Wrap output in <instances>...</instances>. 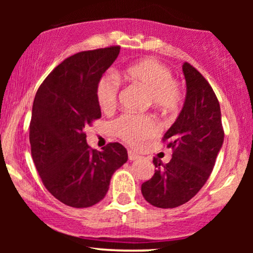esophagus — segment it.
<instances>
[{
    "mask_svg": "<svg viewBox=\"0 0 253 253\" xmlns=\"http://www.w3.org/2000/svg\"><path fill=\"white\" fill-rule=\"evenodd\" d=\"M127 157H129V160L133 161V160H137V159L139 158V155L136 154V153H134V152H132V151H129V152H127Z\"/></svg>",
    "mask_w": 253,
    "mask_h": 253,
    "instance_id": "esophagus-1",
    "label": "esophagus"
}]
</instances>
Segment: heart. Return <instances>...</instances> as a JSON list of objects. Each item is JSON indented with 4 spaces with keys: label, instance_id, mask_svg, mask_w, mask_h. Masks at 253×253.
<instances>
[{
    "label": "heart",
    "instance_id": "heart-1",
    "mask_svg": "<svg viewBox=\"0 0 253 253\" xmlns=\"http://www.w3.org/2000/svg\"><path fill=\"white\" fill-rule=\"evenodd\" d=\"M126 77L147 91V102L164 112H172L182 103L181 86L172 79V74L166 65L153 58H146L126 68ZM120 83L115 75L106 74L99 79L95 98L100 109L110 113L115 109L119 98ZM114 131L121 139L131 146H139L157 136L160 126L152 115L120 116L113 124Z\"/></svg>",
    "mask_w": 253,
    "mask_h": 253
}]
</instances>
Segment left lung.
<instances>
[{"label": "left lung", "mask_w": 253, "mask_h": 253, "mask_svg": "<svg viewBox=\"0 0 253 253\" xmlns=\"http://www.w3.org/2000/svg\"><path fill=\"white\" fill-rule=\"evenodd\" d=\"M182 68L185 102L162 138L172 150V158L166 165L154 158V175L141 184L146 202L160 209L181 206L198 193L213 170L224 137L219 100L212 86L188 62Z\"/></svg>", "instance_id": "8db88e82"}]
</instances>
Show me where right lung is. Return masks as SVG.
Here are the masks:
<instances>
[{"instance_id": "1", "label": "right lung", "mask_w": 253, "mask_h": 253, "mask_svg": "<svg viewBox=\"0 0 253 253\" xmlns=\"http://www.w3.org/2000/svg\"><path fill=\"white\" fill-rule=\"evenodd\" d=\"M120 49L110 46L65 58L34 98L30 122L33 162L48 191L76 209L105 198L113 174L127 160L123 145L109 143L98 152L86 143L85 133V127L101 117L95 87Z\"/></svg>"}]
</instances>
